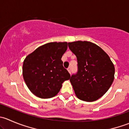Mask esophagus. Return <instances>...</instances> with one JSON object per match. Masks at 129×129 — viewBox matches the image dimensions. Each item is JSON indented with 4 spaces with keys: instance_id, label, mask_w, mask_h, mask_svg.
I'll use <instances>...</instances> for the list:
<instances>
[{
    "instance_id": "1",
    "label": "esophagus",
    "mask_w": 129,
    "mask_h": 129,
    "mask_svg": "<svg viewBox=\"0 0 129 129\" xmlns=\"http://www.w3.org/2000/svg\"><path fill=\"white\" fill-rule=\"evenodd\" d=\"M67 71H69V73H71V67H69V68L67 69Z\"/></svg>"
}]
</instances>
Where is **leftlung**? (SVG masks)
<instances>
[{
  "label": "left lung",
  "instance_id": "1",
  "mask_svg": "<svg viewBox=\"0 0 129 129\" xmlns=\"http://www.w3.org/2000/svg\"><path fill=\"white\" fill-rule=\"evenodd\" d=\"M76 55L78 71L70 81L78 99L93 102L104 95L114 79L115 67L109 55L100 47L88 41L68 43Z\"/></svg>",
  "mask_w": 129,
  "mask_h": 129
}]
</instances>
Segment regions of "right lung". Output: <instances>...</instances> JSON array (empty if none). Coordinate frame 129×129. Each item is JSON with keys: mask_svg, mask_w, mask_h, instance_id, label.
Listing matches in <instances>:
<instances>
[{"mask_svg": "<svg viewBox=\"0 0 129 129\" xmlns=\"http://www.w3.org/2000/svg\"><path fill=\"white\" fill-rule=\"evenodd\" d=\"M67 42H50L27 55L23 63V77L32 93L41 99L55 96L62 84L71 77L61 60Z\"/></svg>", "mask_w": 129, "mask_h": 129, "instance_id": "obj_1", "label": "right lung"}]
</instances>
